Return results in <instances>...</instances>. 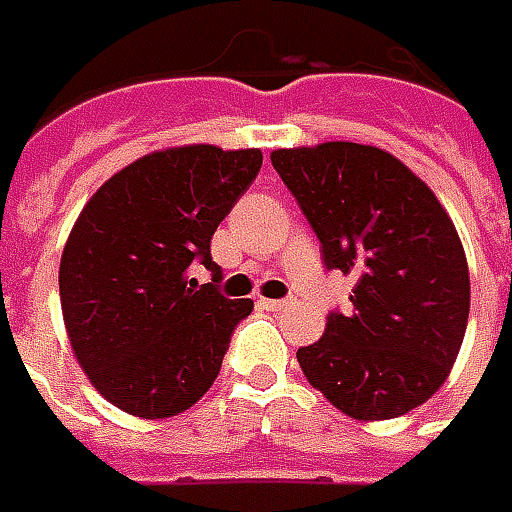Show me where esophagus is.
Here are the masks:
<instances>
[{
	"label": "esophagus",
	"mask_w": 512,
	"mask_h": 512,
	"mask_svg": "<svg viewBox=\"0 0 512 512\" xmlns=\"http://www.w3.org/2000/svg\"><path fill=\"white\" fill-rule=\"evenodd\" d=\"M289 303H292V300H270V297H262V300H259V306L270 308V311H281V308H286Z\"/></svg>",
	"instance_id": "obj_1"
}]
</instances>
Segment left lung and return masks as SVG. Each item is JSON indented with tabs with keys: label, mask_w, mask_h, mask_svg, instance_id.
<instances>
[{
	"label": "left lung",
	"mask_w": 512,
	"mask_h": 512,
	"mask_svg": "<svg viewBox=\"0 0 512 512\" xmlns=\"http://www.w3.org/2000/svg\"><path fill=\"white\" fill-rule=\"evenodd\" d=\"M270 159L328 270L355 278L353 311L328 314L320 339L297 350L303 375L358 422L419 408L449 378L469 322V264L452 217L383 148L333 140Z\"/></svg>",
	"instance_id": "left-lung-1"
}]
</instances>
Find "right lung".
<instances>
[{"instance_id":"obj_1","label":"right lung","mask_w":512,"mask_h":512,"mask_svg":"<svg viewBox=\"0 0 512 512\" xmlns=\"http://www.w3.org/2000/svg\"><path fill=\"white\" fill-rule=\"evenodd\" d=\"M262 168L259 148L209 143L151 151L90 195L60 259L68 342L93 389L140 419L204 397L253 300L187 286L212 262V234Z\"/></svg>"}]
</instances>
